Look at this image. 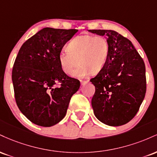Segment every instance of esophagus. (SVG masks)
<instances>
[{"label": "esophagus", "instance_id": "1", "mask_svg": "<svg viewBox=\"0 0 157 157\" xmlns=\"http://www.w3.org/2000/svg\"><path fill=\"white\" fill-rule=\"evenodd\" d=\"M88 82H89V80H80L81 85H82V86H83V85L86 84Z\"/></svg>", "mask_w": 157, "mask_h": 157}]
</instances>
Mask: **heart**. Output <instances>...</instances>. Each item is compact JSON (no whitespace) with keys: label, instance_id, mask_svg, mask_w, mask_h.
<instances>
[{"label":"heart","instance_id":"heart-1","mask_svg":"<svg viewBox=\"0 0 157 157\" xmlns=\"http://www.w3.org/2000/svg\"><path fill=\"white\" fill-rule=\"evenodd\" d=\"M66 49L59 52V65L65 74L71 75L78 63H80L72 74L75 77L100 72L105 66L109 55V42L105 37L100 35L77 36L67 44Z\"/></svg>","mask_w":157,"mask_h":157}]
</instances>
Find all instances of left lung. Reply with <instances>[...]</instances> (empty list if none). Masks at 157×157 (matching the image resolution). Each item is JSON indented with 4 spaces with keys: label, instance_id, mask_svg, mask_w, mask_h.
I'll return each mask as SVG.
<instances>
[{
    "label": "left lung",
    "instance_id": "left-lung-1",
    "mask_svg": "<svg viewBox=\"0 0 157 157\" xmlns=\"http://www.w3.org/2000/svg\"><path fill=\"white\" fill-rule=\"evenodd\" d=\"M105 35L109 44L105 66L90 81L95 86L94 113L102 123L120 126L138 112L146 92L145 63L132 43L113 30L92 29Z\"/></svg>",
    "mask_w": 157,
    "mask_h": 157
}]
</instances>
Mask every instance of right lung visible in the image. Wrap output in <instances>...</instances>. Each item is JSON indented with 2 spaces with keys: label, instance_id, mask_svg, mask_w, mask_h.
Here are the masks:
<instances>
[{
  "label": "right lung",
  "instance_id": "add662e5",
  "mask_svg": "<svg viewBox=\"0 0 157 157\" xmlns=\"http://www.w3.org/2000/svg\"><path fill=\"white\" fill-rule=\"evenodd\" d=\"M77 31L44 28L27 40L16 57L12 74L16 103L36 125L50 127L61 121L80 88V81L65 74L57 60Z\"/></svg>",
  "mask_w": 157,
  "mask_h": 157
}]
</instances>
